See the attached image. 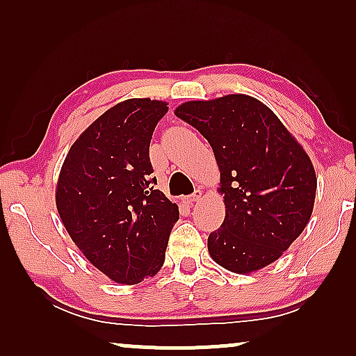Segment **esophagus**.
Listing matches in <instances>:
<instances>
[{
	"instance_id": "34e87169",
	"label": "esophagus",
	"mask_w": 356,
	"mask_h": 356,
	"mask_svg": "<svg viewBox=\"0 0 356 356\" xmlns=\"http://www.w3.org/2000/svg\"><path fill=\"white\" fill-rule=\"evenodd\" d=\"M201 196H202V191H201V189H196V191H194V193L191 194V196H188V197H186V202L189 204V206H193V204L196 202L197 199L201 197Z\"/></svg>"
}]
</instances>
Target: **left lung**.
<instances>
[{
	"label": "left lung",
	"mask_w": 356,
	"mask_h": 356,
	"mask_svg": "<svg viewBox=\"0 0 356 356\" xmlns=\"http://www.w3.org/2000/svg\"><path fill=\"white\" fill-rule=\"evenodd\" d=\"M175 115L209 140L220 168L225 218L207 238L209 254L236 274L279 259L308 225L316 173L274 111L250 95L179 105Z\"/></svg>",
	"instance_id": "obj_1"
}]
</instances>
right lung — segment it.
Listing matches in <instances>:
<instances>
[{
	"mask_svg": "<svg viewBox=\"0 0 356 356\" xmlns=\"http://www.w3.org/2000/svg\"><path fill=\"white\" fill-rule=\"evenodd\" d=\"M165 102L111 106L71 145L56 186L63 225L97 269L134 285L163 266L178 206L155 189L150 139Z\"/></svg>",
	"mask_w": 356,
	"mask_h": 356,
	"instance_id": "add662e5",
	"label": "right lung"
}]
</instances>
